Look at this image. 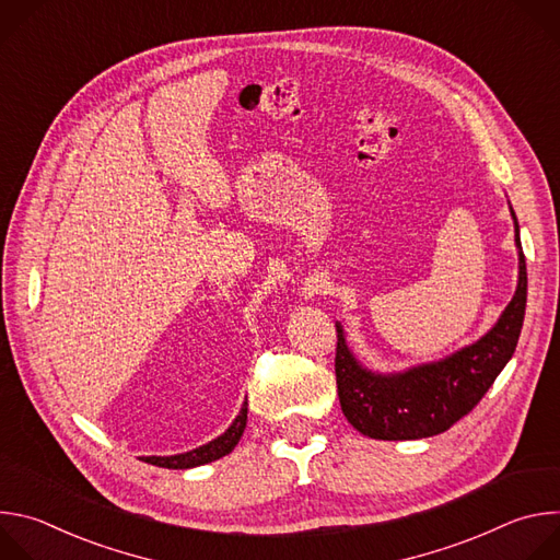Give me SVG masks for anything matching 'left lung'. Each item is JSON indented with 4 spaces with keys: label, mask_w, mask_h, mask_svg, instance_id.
Returning <instances> with one entry per match:
<instances>
[{
    "label": "left lung",
    "mask_w": 560,
    "mask_h": 560,
    "mask_svg": "<svg viewBox=\"0 0 560 560\" xmlns=\"http://www.w3.org/2000/svg\"><path fill=\"white\" fill-rule=\"evenodd\" d=\"M510 212L518 248V283L499 322L478 341L439 361L401 372H374L354 357L343 326L337 322L339 404L350 425L361 434L381 441H415L441 434L481 401L508 365L521 337L527 303L518 221L512 206Z\"/></svg>",
    "instance_id": "left-lung-1"
}]
</instances>
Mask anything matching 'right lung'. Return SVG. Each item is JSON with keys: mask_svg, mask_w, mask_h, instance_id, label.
Masks as SVG:
<instances>
[{"mask_svg": "<svg viewBox=\"0 0 560 560\" xmlns=\"http://www.w3.org/2000/svg\"><path fill=\"white\" fill-rule=\"evenodd\" d=\"M246 423H248V398L244 401L242 410H238L236 419L230 423V428L221 436L212 439L210 443H206L201 447L184 452V454L145 456V463H152L156 467H168V469H190V467H199V465L212 463V460L230 454L236 447L238 439H242V434L246 430Z\"/></svg>", "mask_w": 560, "mask_h": 560, "instance_id": "add662e5", "label": "right lung"}]
</instances>
